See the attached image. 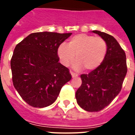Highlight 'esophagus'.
Segmentation results:
<instances>
[{
    "mask_svg": "<svg viewBox=\"0 0 135 135\" xmlns=\"http://www.w3.org/2000/svg\"><path fill=\"white\" fill-rule=\"evenodd\" d=\"M70 73H71V76H72V77H73V78H76V77H78V74H75V73H74V72L71 71Z\"/></svg>",
    "mask_w": 135,
    "mask_h": 135,
    "instance_id": "obj_1",
    "label": "esophagus"
}]
</instances>
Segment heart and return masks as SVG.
Returning a JSON list of instances; mask_svg holds the SVG:
<instances>
[{
	"label": "heart",
	"instance_id": "obj_1",
	"mask_svg": "<svg viewBox=\"0 0 135 135\" xmlns=\"http://www.w3.org/2000/svg\"><path fill=\"white\" fill-rule=\"evenodd\" d=\"M107 52L105 40L99 36L80 33L70 39L68 45L61 43L57 48V55L63 65L68 66L75 59L76 70L92 71L100 66Z\"/></svg>",
	"mask_w": 135,
	"mask_h": 135
}]
</instances>
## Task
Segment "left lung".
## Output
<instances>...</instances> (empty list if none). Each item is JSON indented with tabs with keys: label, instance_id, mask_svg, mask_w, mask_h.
I'll return each mask as SVG.
<instances>
[{
	"label": "left lung",
	"instance_id": "1",
	"mask_svg": "<svg viewBox=\"0 0 135 135\" xmlns=\"http://www.w3.org/2000/svg\"><path fill=\"white\" fill-rule=\"evenodd\" d=\"M105 40L107 55L100 66L88 74L80 76L82 84L76 92L77 103L90 112L99 111L119 94L127 74L125 51L112 36L92 31Z\"/></svg>",
	"mask_w": 135,
	"mask_h": 135
}]
</instances>
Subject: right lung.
<instances>
[{"mask_svg":"<svg viewBox=\"0 0 135 135\" xmlns=\"http://www.w3.org/2000/svg\"><path fill=\"white\" fill-rule=\"evenodd\" d=\"M71 33H33L16 45L12 57V83L23 99L36 108L50 106L71 79L59 62L57 48Z\"/></svg>","mask_w":135,"mask_h":135,"instance_id":"add662e5","label":"right lung"}]
</instances>
